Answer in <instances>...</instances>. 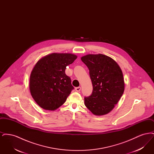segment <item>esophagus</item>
I'll use <instances>...</instances> for the list:
<instances>
[{"instance_id": "1", "label": "esophagus", "mask_w": 154, "mask_h": 154, "mask_svg": "<svg viewBox=\"0 0 154 154\" xmlns=\"http://www.w3.org/2000/svg\"><path fill=\"white\" fill-rule=\"evenodd\" d=\"M75 90L77 91V92H80V91L81 90L80 87H76L75 88Z\"/></svg>"}]
</instances>
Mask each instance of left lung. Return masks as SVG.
<instances>
[{"label":"left lung","mask_w":154,"mask_h":154,"mask_svg":"<svg viewBox=\"0 0 154 154\" xmlns=\"http://www.w3.org/2000/svg\"><path fill=\"white\" fill-rule=\"evenodd\" d=\"M88 67L93 85L91 95L84 97L85 106L94 115L110 112L124 92L122 72L117 63L103 54H88L81 58Z\"/></svg>","instance_id":"8db88e82"}]
</instances>
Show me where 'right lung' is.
Returning <instances> with one entry per match:
<instances>
[{"label": "right lung", "mask_w": 154, "mask_h": 154, "mask_svg": "<svg viewBox=\"0 0 154 154\" xmlns=\"http://www.w3.org/2000/svg\"><path fill=\"white\" fill-rule=\"evenodd\" d=\"M77 58L72 54L52 53L37 62L30 74L29 89L40 107L55 110L66 102L74 87L65 70Z\"/></svg>", "instance_id": "1"}]
</instances>
